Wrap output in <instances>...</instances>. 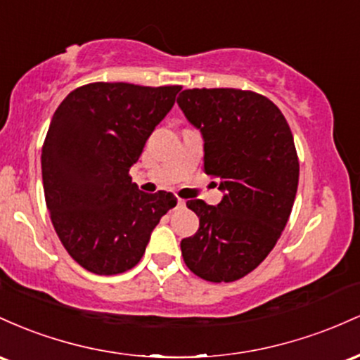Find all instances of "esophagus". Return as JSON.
I'll return each instance as SVG.
<instances>
[{
    "instance_id": "34e87169",
    "label": "esophagus",
    "mask_w": 360,
    "mask_h": 360,
    "mask_svg": "<svg viewBox=\"0 0 360 360\" xmlns=\"http://www.w3.org/2000/svg\"><path fill=\"white\" fill-rule=\"evenodd\" d=\"M176 205H179V207H185V200L179 199V200H176Z\"/></svg>"
}]
</instances>
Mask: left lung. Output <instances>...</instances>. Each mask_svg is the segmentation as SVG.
<instances>
[{"instance_id": "obj_1", "label": "left lung", "mask_w": 360, "mask_h": 360, "mask_svg": "<svg viewBox=\"0 0 360 360\" xmlns=\"http://www.w3.org/2000/svg\"><path fill=\"white\" fill-rule=\"evenodd\" d=\"M179 107L204 139V172L217 179V205L188 200L199 229L180 243L185 264L209 282L255 270L284 231L300 181L288 120L269 98L234 88L184 90Z\"/></svg>"}]
</instances>
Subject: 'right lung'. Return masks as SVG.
<instances>
[{
  "mask_svg": "<svg viewBox=\"0 0 360 360\" xmlns=\"http://www.w3.org/2000/svg\"><path fill=\"white\" fill-rule=\"evenodd\" d=\"M181 86L91 83L71 91L42 148L46 204L72 260L98 276L132 269L176 199L144 193L129 169Z\"/></svg>",
  "mask_w": 360,
  "mask_h": 360,
  "instance_id": "add662e5",
  "label": "right lung"
}]
</instances>
